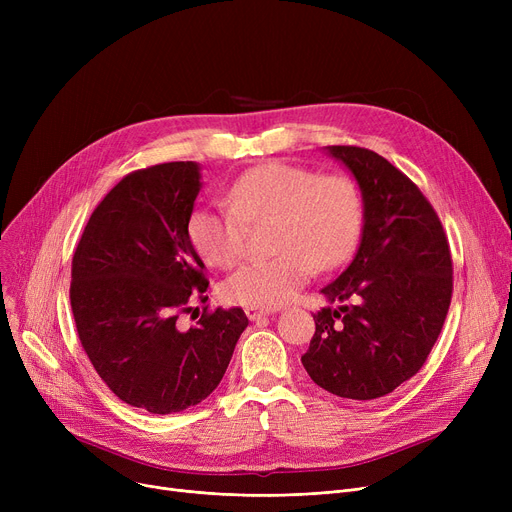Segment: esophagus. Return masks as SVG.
Wrapping results in <instances>:
<instances>
[{
  "label": "esophagus",
  "instance_id": "1",
  "mask_svg": "<svg viewBox=\"0 0 512 512\" xmlns=\"http://www.w3.org/2000/svg\"><path fill=\"white\" fill-rule=\"evenodd\" d=\"M247 317L251 319V321H259L261 317H265V315H272L274 313V309H263V307H247Z\"/></svg>",
  "mask_w": 512,
  "mask_h": 512
}]
</instances>
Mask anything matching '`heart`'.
Returning <instances> with one entry per match:
<instances>
[{
    "label": "heart",
    "mask_w": 512,
    "mask_h": 512,
    "mask_svg": "<svg viewBox=\"0 0 512 512\" xmlns=\"http://www.w3.org/2000/svg\"><path fill=\"white\" fill-rule=\"evenodd\" d=\"M228 207H199L188 240L199 257L228 270L247 249V226L272 222L274 257L251 261L222 284L230 305L274 307L290 301L319 270H334L357 247L363 199L353 178L267 161L240 174L226 193Z\"/></svg>",
    "instance_id": "obj_1"
}]
</instances>
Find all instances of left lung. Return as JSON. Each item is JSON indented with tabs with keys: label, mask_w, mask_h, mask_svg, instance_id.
<instances>
[{
	"label": "left lung",
	"mask_w": 512,
	"mask_h": 512,
	"mask_svg": "<svg viewBox=\"0 0 512 512\" xmlns=\"http://www.w3.org/2000/svg\"><path fill=\"white\" fill-rule=\"evenodd\" d=\"M363 195V236L351 265L321 292L340 309L313 315L301 357L311 380L336 396L380 398L411 380L442 332L452 299V255L419 186L375 151L332 145Z\"/></svg>",
	"instance_id": "1"
}]
</instances>
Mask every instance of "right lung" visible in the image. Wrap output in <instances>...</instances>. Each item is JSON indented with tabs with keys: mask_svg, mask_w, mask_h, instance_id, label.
Here are the masks:
<instances>
[{
	"mask_svg": "<svg viewBox=\"0 0 512 512\" xmlns=\"http://www.w3.org/2000/svg\"><path fill=\"white\" fill-rule=\"evenodd\" d=\"M195 161L126 174L95 207L72 257L76 332L99 378L126 405L170 415L199 405L222 382L249 326L240 307L203 309L205 265L188 240L201 191Z\"/></svg>",
	"mask_w": 512,
	"mask_h": 512,
	"instance_id": "right-lung-1",
	"label": "right lung"
}]
</instances>
